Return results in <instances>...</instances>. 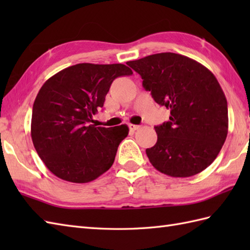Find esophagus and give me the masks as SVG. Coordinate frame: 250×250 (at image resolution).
<instances>
[{"label": "esophagus", "mask_w": 250, "mask_h": 250, "mask_svg": "<svg viewBox=\"0 0 250 250\" xmlns=\"http://www.w3.org/2000/svg\"><path fill=\"white\" fill-rule=\"evenodd\" d=\"M140 128V125H129V129H130V131H132V132H134V131H136L137 129Z\"/></svg>", "instance_id": "34e87169"}]
</instances>
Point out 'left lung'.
Segmentation results:
<instances>
[{
    "instance_id": "obj_1",
    "label": "left lung",
    "mask_w": 250,
    "mask_h": 250,
    "mask_svg": "<svg viewBox=\"0 0 250 250\" xmlns=\"http://www.w3.org/2000/svg\"><path fill=\"white\" fill-rule=\"evenodd\" d=\"M143 87L171 111L156 125V145L147 148L150 163L172 177H189L209 167L228 134V103L214 74L201 63L173 52L126 62Z\"/></svg>"
}]
</instances>
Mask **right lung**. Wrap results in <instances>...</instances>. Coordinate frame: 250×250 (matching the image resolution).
<instances>
[{"label":"right lung","instance_id":"obj_1","mask_svg":"<svg viewBox=\"0 0 250 250\" xmlns=\"http://www.w3.org/2000/svg\"><path fill=\"white\" fill-rule=\"evenodd\" d=\"M133 74L125 64L79 63L50 77L36 95L31 136L37 155L63 180L92 182L113 166L128 125H90L114 79Z\"/></svg>","mask_w":250,"mask_h":250}]
</instances>
